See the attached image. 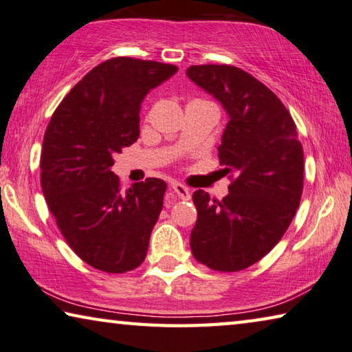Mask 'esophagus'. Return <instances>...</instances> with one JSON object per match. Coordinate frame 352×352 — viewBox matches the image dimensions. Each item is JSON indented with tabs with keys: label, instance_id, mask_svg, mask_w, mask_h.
I'll list each match as a JSON object with an SVG mask.
<instances>
[{
	"label": "esophagus",
	"instance_id": "34e87169",
	"mask_svg": "<svg viewBox=\"0 0 352 352\" xmlns=\"http://www.w3.org/2000/svg\"><path fill=\"white\" fill-rule=\"evenodd\" d=\"M171 190H173V192H175L181 199H190V190H188L186 186H182L181 182H173V184H171Z\"/></svg>",
	"mask_w": 352,
	"mask_h": 352
}]
</instances>
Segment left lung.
I'll use <instances>...</instances> for the list:
<instances>
[{
  "label": "left lung",
  "mask_w": 352,
  "mask_h": 352,
  "mask_svg": "<svg viewBox=\"0 0 352 352\" xmlns=\"http://www.w3.org/2000/svg\"><path fill=\"white\" fill-rule=\"evenodd\" d=\"M187 76L228 113L218 157L234 177L228 197L197 190L190 248L215 272H240L267 256L289 229L302 195L304 154L292 115L272 90L230 65H192Z\"/></svg>",
  "instance_id": "obj_1"
}]
</instances>
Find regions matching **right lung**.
<instances>
[{
    "label": "right lung",
    "mask_w": 352,
    "mask_h": 352,
    "mask_svg": "<svg viewBox=\"0 0 352 352\" xmlns=\"http://www.w3.org/2000/svg\"><path fill=\"white\" fill-rule=\"evenodd\" d=\"M177 72L170 63L113 57L74 85L50 120L40 182L57 228L72 250L106 273L137 268L164 206L157 177L122 190L113 154L134 143L149 90Z\"/></svg>",
    "instance_id": "add662e5"
}]
</instances>
